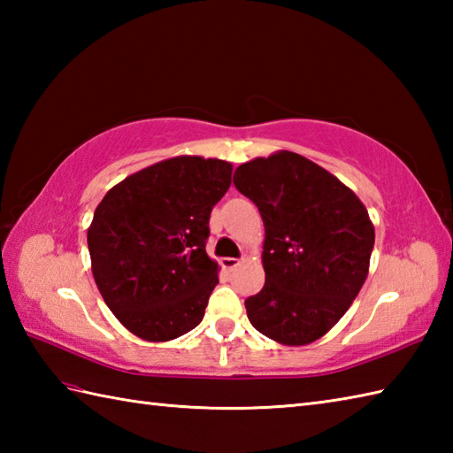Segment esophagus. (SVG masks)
<instances>
[{
  "label": "esophagus",
  "mask_w": 453,
  "mask_h": 453,
  "mask_svg": "<svg viewBox=\"0 0 453 453\" xmlns=\"http://www.w3.org/2000/svg\"><path fill=\"white\" fill-rule=\"evenodd\" d=\"M221 266L226 268V271H234V268H237L239 265H242V261H239V258H232V257H226V258H221Z\"/></svg>",
  "instance_id": "obj_1"
}]
</instances>
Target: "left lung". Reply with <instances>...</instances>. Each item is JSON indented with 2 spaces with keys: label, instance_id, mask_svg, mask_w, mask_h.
<instances>
[{
  "label": "left lung",
  "instance_id": "1",
  "mask_svg": "<svg viewBox=\"0 0 453 453\" xmlns=\"http://www.w3.org/2000/svg\"><path fill=\"white\" fill-rule=\"evenodd\" d=\"M234 182L265 224V286L245 300L249 321L286 346L315 342L368 278L375 242L368 210L333 173L286 150L239 165Z\"/></svg>",
  "mask_w": 453,
  "mask_h": 453
}]
</instances>
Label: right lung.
<instances>
[{
  "mask_svg": "<svg viewBox=\"0 0 453 453\" xmlns=\"http://www.w3.org/2000/svg\"><path fill=\"white\" fill-rule=\"evenodd\" d=\"M224 159L177 156L132 173L95 208L91 273L104 303L148 342L195 329L219 282L206 253L210 211L232 185Z\"/></svg>",
  "mask_w": 453,
  "mask_h": 453,
  "instance_id": "right-lung-1",
  "label": "right lung"
}]
</instances>
